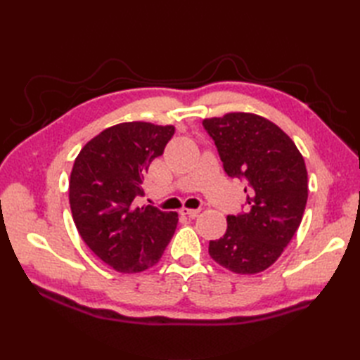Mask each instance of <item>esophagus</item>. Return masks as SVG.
Instances as JSON below:
<instances>
[{
    "instance_id": "obj_1",
    "label": "esophagus",
    "mask_w": 360,
    "mask_h": 360,
    "mask_svg": "<svg viewBox=\"0 0 360 360\" xmlns=\"http://www.w3.org/2000/svg\"><path fill=\"white\" fill-rule=\"evenodd\" d=\"M200 212H201V209H181V210H180L181 214L189 216V217H195Z\"/></svg>"
}]
</instances>
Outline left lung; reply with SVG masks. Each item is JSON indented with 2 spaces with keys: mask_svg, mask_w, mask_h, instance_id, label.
I'll list each match as a JSON object with an SVG mask.
<instances>
[{
  "mask_svg": "<svg viewBox=\"0 0 360 360\" xmlns=\"http://www.w3.org/2000/svg\"><path fill=\"white\" fill-rule=\"evenodd\" d=\"M228 177L246 183V205L226 216V231L210 240L217 264L240 275L270 267L302 222L308 172L296 144L269 120L231 112L204 120Z\"/></svg>",
  "mask_w": 360,
  "mask_h": 360,
  "instance_id": "1",
  "label": "left lung"
}]
</instances>
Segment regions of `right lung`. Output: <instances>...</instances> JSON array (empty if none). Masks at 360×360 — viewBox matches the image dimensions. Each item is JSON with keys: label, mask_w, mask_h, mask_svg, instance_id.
Instances as JSON below:
<instances>
[{"label": "right lung", "mask_w": 360, "mask_h": 360, "mask_svg": "<svg viewBox=\"0 0 360 360\" xmlns=\"http://www.w3.org/2000/svg\"><path fill=\"white\" fill-rule=\"evenodd\" d=\"M176 127L144 122L105 129L73 163L69 183L72 216L85 245L122 274H136L160 259L179 214L136 207L150 163L163 155Z\"/></svg>", "instance_id": "right-lung-1"}]
</instances>
